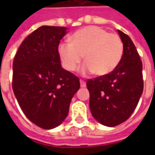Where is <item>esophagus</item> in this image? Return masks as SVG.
<instances>
[{
  "instance_id": "esophagus-1",
  "label": "esophagus",
  "mask_w": 155,
  "mask_h": 155,
  "mask_svg": "<svg viewBox=\"0 0 155 155\" xmlns=\"http://www.w3.org/2000/svg\"><path fill=\"white\" fill-rule=\"evenodd\" d=\"M80 83H81V87L84 88L86 86V83H85L83 80H81V81H80Z\"/></svg>"
}]
</instances>
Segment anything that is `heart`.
Listing matches in <instances>:
<instances>
[{"mask_svg":"<svg viewBox=\"0 0 155 155\" xmlns=\"http://www.w3.org/2000/svg\"><path fill=\"white\" fill-rule=\"evenodd\" d=\"M123 43L115 34L96 25H90L74 32L71 42L63 41L58 46L62 66L74 71L84 56L86 61L81 74L94 72L96 75L110 74L117 67L123 55Z\"/></svg>","mask_w":155,"mask_h":155,"instance_id":"1","label":"heart"}]
</instances>
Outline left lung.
I'll return each mask as SVG.
<instances>
[{
	"label": "left lung",
	"instance_id": "8db88e82",
	"mask_svg": "<svg viewBox=\"0 0 155 155\" xmlns=\"http://www.w3.org/2000/svg\"><path fill=\"white\" fill-rule=\"evenodd\" d=\"M123 42V55L110 74L90 79V109L98 122L116 126L130 117L143 93V64L131 39L118 30Z\"/></svg>",
	"mask_w": 155,
	"mask_h": 155
}]
</instances>
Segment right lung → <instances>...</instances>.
<instances>
[{"mask_svg": "<svg viewBox=\"0 0 155 155\" xmlns=\"http://www.w3.org/2000/svg\"><path fill=\"white\" fill-rule=\"evenodd\" d=\"M66 33V27L41 26L22 41L13 61L12 89L19 105L45 130L64 121L81 85L76 75L61 67L58 46Z\"/></svg>", "mask_w": 155, "mask_h": 155, "instance_id": "right-lung-1", "label": "right lung"}]
</instances>
